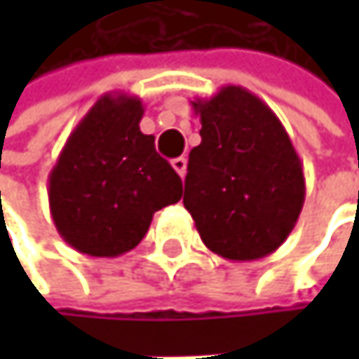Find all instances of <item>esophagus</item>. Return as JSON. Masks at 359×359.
<instances>
[{
	"label": "esophagus",
	"instance_id": "obj_1",
	"mask_svg": "<svg viewBox=\"0 0 359 359\" xmlns=\"http://www.w3.org/2000/svg\"><path fill=\"white\" fill-rule=\"evenodd\" d=\"M172 168L179 172V177H184V172H187V160L184 158H175L172 160Z\"/></svg>",
	"mask_w": 359,
	"mask_h": 359
}]
</instances>
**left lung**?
<instances>
[{
    "instance_id": "obj_1",
    "label": "left lung",
    "mask_w": 359,
    "mask_h": 359,
    "mask_svg": "<svg viewBox=\"0 0 359 359\" xmlns=\"http://www.w3.org/2000/svg\"><path fill=\"white\" fill-rule=\"evenodd\" d=\"M201 143L191 149L182 203L208 250L250 262L291 235L306 199L302 160L276 118L251 91L226 85L191 102Z\"/></svg>"
}]
</instances>
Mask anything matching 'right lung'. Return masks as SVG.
<instances>
[{
	"instance_id": "add662e5",
	"label": "right lung",
	"mask_w": 359,
	"mask_h": 359,
	"mask_svg": "<svg viewBox=\"0 0 359 359\" xmlns=\"http://www.w3.org/2000/svg\"><path fill=\"white\" fill-rule=\"evenodd\" d=\"M143 104L106 93L70 133L49 172V210L60 237L93 257L141 243L158 210L177 203L182 182L143 135Z\"/></svg>"
}]
</instances>
